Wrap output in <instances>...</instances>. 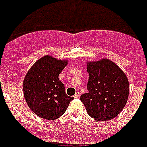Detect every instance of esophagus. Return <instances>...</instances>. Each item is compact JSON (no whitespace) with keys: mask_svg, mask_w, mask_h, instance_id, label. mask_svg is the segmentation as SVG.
<instances>
[{"mask_svg":"<svg viewBox=\"0 0 147 147\" xmlns=\"http://www.w3.org/2000/svg\"><path fill=\"white\" fill-rule=\"evenodd\" d=\"M79 96H80V93H79V91H77L76 93H75V95H74V97H75V98H79Z\"/></svg>","mask_w":147,"mask_h":147,"instance_id":"obj_1","label":"esophagus"}]
</instances>
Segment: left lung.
I'll return each instance as SVG.
<instances>
[{
	"instance_id": "obj_1",
	"label": "left lung",
	"mask_w": 147,
	"mask_h": 147,
	"mask_svg": "<svg viewBox=\"0 0 147 147\" xmlns=\"http://www.w3.org/2000/svg\"><path fill=\"white\" fill-rule=\"evenodd\" d=\"M89 93L80 96L90 117L96 121L115 118L125 106L129 80L118 65L108 59L87 63Z\"/></svg>"
}]
</instances>
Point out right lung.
Instances as JSON below:
<instances>
[{"label": "right lung", "instance_id": "right-lung-1", "mask_svg": "<svg viewBox=\"0 0 147 147\" xmlns=\"http://www.w3.org/2000/svg\"><path fill=\"white\" fill-rule=\"evenodd\" d=\"M68 61L46 55L28 71L23 81L24 96L29 108L40 118L57 119L74 99L65 93V86L58 79Z\"/></svg>", "mask_w": 147, "mask_h": 147}]
</instances>
